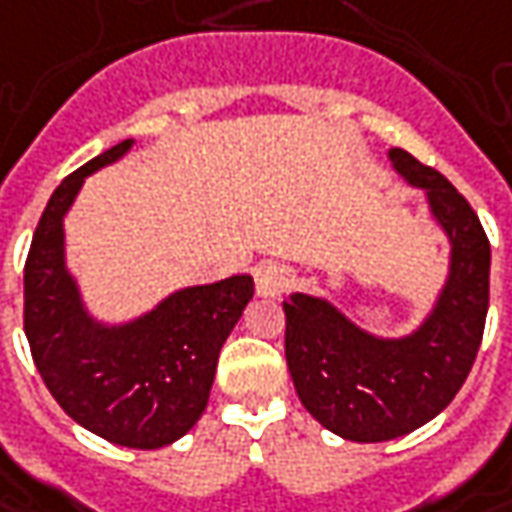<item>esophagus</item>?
Returning <instances> with one entry per match:
<instances>
[{
    "label": "esophagus",
    "mask_w": 512,
    "mask_h": 512,
    "mask_svg": "<svg viewBox=\"0 0 512 512\" xmlns=\"http://www.w3.org/2000/svg\"><path fill=\"white\" fill-rule=\"evenodd\" d=\"M294 283V272H291L286 263H277V260H266L255 269V286L257 294L263 297H280L283 291L289 289Z\"/></svg>",
    "instance_id": "34e87169"
}]
</instances>
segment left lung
Listing matches in <instances>:
<instances>
[{
	"instance_id": "obj_1",
	"label": "left lung",
	"mask_w": 512,
	"mask_h": 512,
	"mask_svg": "<svg viewBox=\"0 0 512 512\" xmlns=\"http://www.w3.org/2000/svg\"><path fill=\"white\" fill-rule=\"evenodd\" d=\"M388 155L399 175L428 192L450 238V277L431 317L411 337L379 340L320 297L283 300L297 397L323 428L351 442L397 439L448 408L482 345L490 300V240L473 206L411 152Z\"/></svg>"
}]
</instances>
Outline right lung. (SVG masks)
<instances>
[{"label":"right lung","instance_id":"obj_1","mask_svg":"<svg viewBox=\"0 0 512 512\" xmlns=\"http://www.w3.org/2000/svg\"><path fill=\"white\" fill-rule=\"evenodd\" d=\"M133 147L101 152L50 195L25 260V334L47 391L87 431L124 448H164L206 411L218 354L255 294L249 274L175 291L127 326H98L64 269L62 218L98 167Z\"/></svg>","mask_w":512,"mask_h":512}]
</instances>
